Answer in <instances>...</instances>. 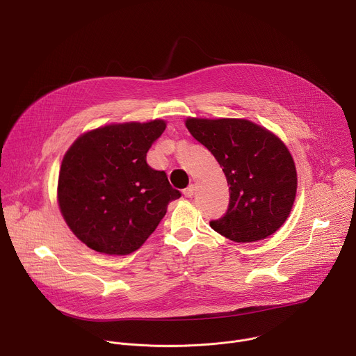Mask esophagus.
I'll list each match as a JSON object with an SVG mask.
<instances>
[{
  "instance_id": "34e87169",
  "label": "esophagus",
  "mask_w": 356,
  "mask_h": 356,
  "mask_svg": "<svg viewBox=\"0 0 356 356\" xmlns=\"http://www.w3.org/2000/svg\"><path fill=\"white\" fill-rule=\"evenodd\" d=\"M194 190H195L194 184H190L187 188H184V190H183V194H184L187 198H191V197H193V194H194Z\"/></svg>"
}]
</instances>
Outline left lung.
<instances>
[{
    "instance_id": "8db88e82",
    "label": "left lung",
    "mask_w": 356,
    "mask_h": 356,
    "mask_svg": "<svg viewBox=\"0 0 356 356\" xmlns=\"http://www.w3.org/2000/svg\"><path fill=\"white\" fill-rule=\"evenodd\" d=\"M186 127L204 145L227 177L229 204L210 221L234 242H255L275 234L287 220L297 190L294 161L270 131L248 120L187 118Z\"/></svg>"
}]
</instances>
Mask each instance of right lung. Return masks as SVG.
<instances>
[{
  "mask_svg": "<svg viewBox=\"0 0 356 356\" xmlns=\"http://www.w3.org/2000/svg\"><path fill=\"white\" fill-rule=\"evenodd\" d=\"M163 120L111 124L79 136L62 162L58 201L73 234L107 255H128L156 229L181 193L146 154Z\"/></svg>",
  "mask_w": 356,
  "mask_h": 356,
  "instance_id": "right-lung-1",
  "label": "right lung"
}]
</instances>
